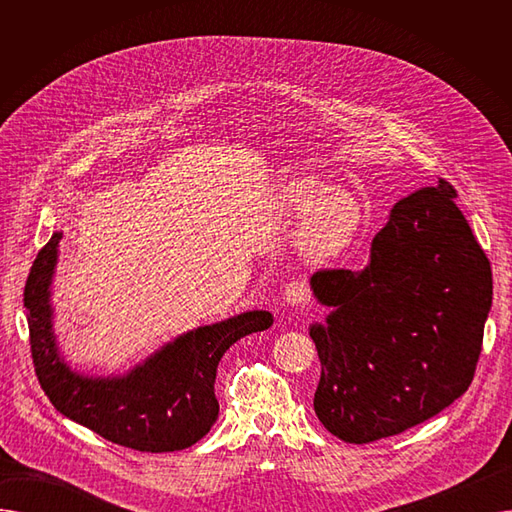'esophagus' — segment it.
I'll list each match as a JSON object with an SVG mask.
<instances>
[{"label":"esophagus","mask_w":512,"mask_h":512,"mask_svg":"<svg viewBox=\"0 0 512 512\" xmlns=\"http://www.w3.org/2000/svg\"><path fill=\"white\" fill-rule=\"evenodd\" d=\"M311 299L309 294V286L303 282V280H292L286 284L284 288V301L292 307H301V305H307Z\"/></svg>","instance_id":"esophagus-1"}]
</instances>
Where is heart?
I'll list each match as a JSON object with an SVG mask.
<instances>
[{
    "label": "heart",
    "mask_w": 512,
    "mask_h": 512,
    "mask_svg": "<svg viewBox=\"0 0 512 512\" xmlns=\"http://www.w3.org/2000/svg\"><path fill=\"white\" fill-rule=\"evenodd\" d=\"M286 203L294 213H307L301 226V247L313 259L336 253L351 238L359 220V209L351 195L328 193V186L315 178L290 182Z\"/></svg>",
    "instance_id": "1"
}]
</instances>
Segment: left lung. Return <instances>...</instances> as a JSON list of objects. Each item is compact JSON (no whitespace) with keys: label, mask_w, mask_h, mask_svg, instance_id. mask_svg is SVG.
Returning <instances> with one entry per match:
<instances>
[{"label":"left lung","mask_w":512,"mask_h":512,"mask_svg":"<svg viewBox=\"0 0 512 512\" xmlns=\"http://www.w3.org/2000/svg\"><path fill=\"white\" fill-rule=\"evenodd\" d=\"M456 188L438 180L400 199L365 270H317L334 307L313 326L321 361L313 407L330 434L367 444L432 419L467 392L492 307V267Z\"/></svg>","instance_id":"left-lung-1"}]
</instances>
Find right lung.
Wrapping results in <instances>:
<instances>
[{
  "instance_id": "right-lung-1",
  "label": "right lung",
  "mask_w": 512,
  "mask_h": 512,
  "mask_svg": "<svg viewBox=\"0 0 512 512\" xmlns=\"http://www.w3.org/2000/svg\"><path fill=\"white\" fill-rule=\"evenodd\" d=\"M60 238L56 232L41 247L24 284L31 357L45 396L62 415L112 444L139 452L193 446L220 413L213 384L222 355L242 336L270 328L272 315L249 311L180 336L126 378H80L60 361L51 334L47 288Z\"/></svg>"
}]
</instances>
